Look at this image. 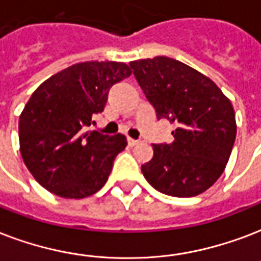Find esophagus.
<instances>
[{
	"label": "esophagus",
	"mask_w": 261,
	"mask_h": 261,
	"mask_svg": "<svg viewBox=\"0 0 261 261\" xmlns=\"http://www.w3.org/2000/svg\"><path fill=\"white\" fill-rule=\"evenodd\" d=\"M138 142H139L138 139H133V138H130V137L127 138V144H128V146H135V145L138 144Z\"/></svg>",
	"instance_id": "1"
}]
</instances>
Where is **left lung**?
<instances>
[{"instance_id":"8db88e82","label":"left lung","mask_w":261,"mask_h":261,"mask_svg":"<svg viewBox=\"0 0 261 261\" xmlns=\"http://www.w3.org/2000/svg\"><path fill=\"white\" fill-rule=\"evenodd\" d=\"M137 82L156 111L176 128L171 144L153 145L152 160L141 167L157 192L194 197L223 174L236 141L230 99L210 77L166 56L131 61Z\"/></svg>"}]
</instances>
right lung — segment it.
Instances as JSON below:
<instances>
[{
	"instance_id": "add662e5",
	"label": "right lung",
	"mask_w": 261,
	"mask_h": 261,
	"mask_svg": "<svg viewBox=\"0 0 261 261\" xmlns=\"http://www.w3.org/2000/svg\"><path fill=\"white\" fill-rule=\"evenodd\" d=\"M130 75L124 63L86 61L34 91L19 119L20 153L42 188L64 198H85L107 184L126 137L89 127L104 111L109 89Z\"/></svg>"
}]
</instances>
